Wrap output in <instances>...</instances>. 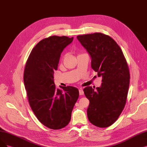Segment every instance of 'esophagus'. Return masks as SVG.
Returning <instances> with one entry per match:
<instances>
[{
    "instance_id": "1",
    "label": "esophagus",
    "mask_w": 147,
    "mask_h": 147,
    "mask_svg": "<svg viewBox=\"0 0 147 147\" xmlns=\"http://www.w3.org/2000/svg\"><path fill=\"white\" fill-rule=\"evenodd\" d=\"M79 93H80V95H83L84 94V92H83V89H82V88H80V89H79Z\"/></svg>"
}]
</instances>
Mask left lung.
I'll list each match as a JSON object with an SVG mask.
<instances>
[{"mask_svg": "<svg viewBox=\"0 0 147 147\" xmlns=\"http://www.w3.org/2000/svg\"><path fill=\"white\" fill-rule=\"evenodd\" d=\"M79 42L91 57L92 68L102 77L100 87L83 89L90 104L88 119L92 124L105 128L112 125L124 109L130 84V72L119 45L107 35L100 32L80 35Z\"/></svg>", "mask_w": 147, "mask_h": 147, "instance_id": "1", "label": "left lung"}]
</instances>
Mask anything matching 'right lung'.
Listing matches in <instances>:
<instances>
[{
    "mask_svg": "<svg viewBox=\"0 0 147 147\" xmlns=\"http://www.w3.org/2000/svg\"><path fill=\"white\" fill-rule=\"evenodd\" d=\"M74 37L53 36L45 38L32 49L26 63L24 84L30 107L38 121L53 130L66 127L79 97L75 87L57 89L54 82L61 52Z\"/></svg>",
    "mask_w": 147,
    "mask_h": 147,
    "instance_id": "1",
    "label": "right lung"
}]
</instances>
